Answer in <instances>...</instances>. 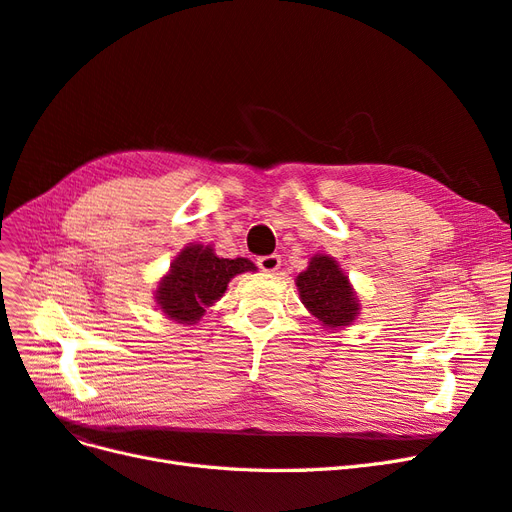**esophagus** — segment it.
I'll return each mask as SVG.
<instances>
[{
  "mask_svg": "<svg viewBox=\"0 0 512 512\" xmlns=\"http://www.w3.org/2000/svg\"><path fill=\"white\" fill-rule=\"evenodd\" d=\"M256 265H258V269H262L265 273H273V271L280 269V265H282V256H280V254L260 256V258L256 260Z\"/></svg>",
  "mask_w": 512,
  "mask_h": 512,
  "instance_id": "1",
  "label": "esophagus"
}]
</instances>
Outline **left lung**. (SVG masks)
I'll list each match as a JSON object with an SVG mask.
<instances>
[{
    "instance_id": "8db88e82",
    "label": "left lung",
    "mask_w": 512,
    "mask_h": 512,
    "mask_svg": "<svg viewBox=\"0 0 512 512\" xmlns=\"http://www.w3.org/2000/svg\"><path fill=\"white\" fill-rule=\"evenodd\" d=\"M297 288L303 305L322 327L344 329L359 316L361 305L348 275L327 254L312 256L307 269L297 275Z\"/></svg>"
}]
</instances>
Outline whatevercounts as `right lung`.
<instances>
[{
  "instance_id": "add662e5",
  "label": "right lung",
  "mask_w": 512,
  "mask_h": 512,
  "mask_svg": "<svg viewBox=\"0 0 512 512\" xmlns=\"http://www.w3.org/2000/svg\"><path fill=\"white\" fill-rule=\"evenodd\" d=\"M245 271H256L252 260L220 258L203 243L185 245L158 284V307L170 320L194 324L222 297L232 277Z\"/></svg>"
}]
</instances>
